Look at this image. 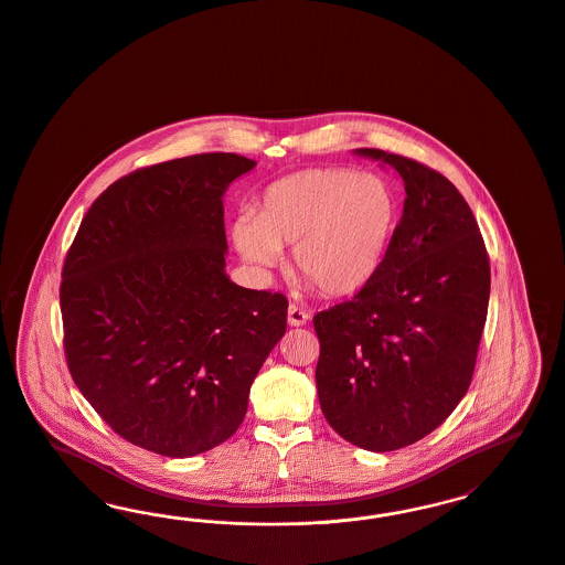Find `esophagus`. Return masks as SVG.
I'll return each mask as SVG.
<instances>
[{"instance_id":"esophagus-1","label":"esophagus","mask_w":565,"mask_h":565,"mask_svg":"<svg viewBox=\"0 0 565 565\" xmlns=\"http://www.w3.org/2000/svg\"><path fill=\"white\" fill-rule=\"evenodd\" d=\"M307 321H309V313L302 311V309L296 307V305H290V309H288V323L294 326V328H298V326H305Z\"/></svg>"}]
</instances>
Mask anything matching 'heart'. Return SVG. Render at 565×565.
<instances>
[{"label":"heart","mask_w":565,"mask_h":565,"mask_svg":"<svg viewBox=\"0 0 565 565\" xmlns=\"http://www.w3.org/2000/svg\"><path fill=\"white\" fill-rule=\"evenodd\" d=\"M402 216L397 189L353 168H311L271 182L256 210L233 225L235 248L273 269L294 246V269L326 296L363 290L379 271Z\"/></svg>","instance_id":"1"}]
</instances>
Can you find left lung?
Instances as JSON below:
<instances>
[{
    "instance_id": "left-lung-1",
    "label": "left lung",
    "mask_w": 565,
    "mask_h": 565,
    "mask_svg": "<svg viewBox=\"0 0 565 565\" xmlns=\"http://www.w3.org/2000/svg\"><path fill=\"white\" fill-rule=\"evenodd\" d=\"M358 156L404 181V214L379 275L313 317L319 406L342 439L406 448L465 397L490 300V258L473 212L446 177L381 149Z\"/></svg>"
}]
</instances>
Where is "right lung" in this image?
<instances>
[{
    "mask_svg": "<svg viewBox=\"0 0 565 565\" xmlns=\"http://www.w3.org/2000/svg\"><path fill=\"white\" fill-rule=\"evenodd\" d=\"M254 166L202 153L136 170L98 195L68 248V372L98 416L145 450L186 458L226 441L286 334V296L225 273L223 195Z\"/></svg>",
    "mask_w": 565,
    "mask_h": 565,
    "instance_id": "1",
    "label": "right lung"
}]
</instances>
